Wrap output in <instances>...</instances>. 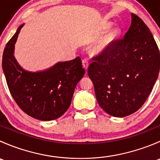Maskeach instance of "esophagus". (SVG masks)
Returning a JSON list of instances; mask_svg holds the SVG:
<instances>
[{"instance_id":"1","label":"esophagus","mask_w":160,"mask_h":160,"mask_svg":"<svg viewBox=\"0 0 160 160\" xmlns=\"http://www.w3.org/2000/svg\"><path fill=\"white\" fill-rule=\"evenodd\" d=\"M82 65H83V67L85 69V70H88V67H89V62H88V61L87 59H83V61H82Z\"/></svg>"}]
</instances>
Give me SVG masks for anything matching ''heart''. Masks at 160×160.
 I'll list each match as a JSON object with an SVG mask.
<instances>
[{
    "instance_id": "obj_1",
    "label": "heart",
    "mask_w": 160,
    "mask_h": 160,
    "mask_svg": "<svg viewBox=\"0 0 160 160\" xmlns=\"http://www.w3.org/2000/svg\"><path fill=\"white\" fill-rule=\"evenodd\" d=\"M112 25L113 23L111 22H104L101 26V31L104 32L109 29L112 26ZM122 33V27L119 25L113 26L104 35L100 37L90 45L89 47L90 53L93 56H100L108 52L114 46V43L118 41V39L120 38Z\"/></svg>"
}]
</instances>
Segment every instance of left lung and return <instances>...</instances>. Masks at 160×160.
Instances as JSON below:
<instances>
[{
    "instance_id": "obj_1",
    "label": "left lung",
    "mask_w": 160,
    "mask_h": 160,
    "mask_svg": "<svg viewBox=\"0 0 160 160\" xmlns=\"http://www.w3.org/2000/svg\"><path fill=\"white\" fill-rule=\"evenodd\" d=\"M124 39L94 58L88 68L97 101L106 113L123 118L142 106L158 78L159 51L141 18L132 14Z\"/></svg>"
}]
</instances>
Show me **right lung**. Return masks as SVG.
Here are the masks:
<instances>
[{"instance_id":"right-lung-1","label":"right lung","mask_w":160,"mask_h":160,"mask_svg":"<svg viewBox=\"0 0 160 160\" xmlns=\"http://www.w3.org/2000/svg\"><path fill=\"white\" fill-rule=\"evenodd\" d=\"M24 25L18 28L3 52L6 81L15 102L27 114L41 121L55 120L70 108L74 90L85 70L79 56L36 72L22 68L14 57V47Z\"/></svg>"}]
</instances>
